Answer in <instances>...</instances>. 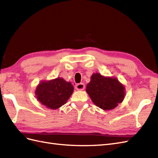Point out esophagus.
<instances>
[{"label":"esophagus","mask_w":158,"mask_h":158,"mask_svg":"<svg viewBox=\"0 0 158 158\" xmlns=\"http://www.w3.org/2000/svg\"><path fill=\"white\" fill-rule=\"evenodd\" d=\"M75 89L77 91H83L85 89V85L83 83H79L76 85Z\"/></svg>","instance_id":"1"}]
</instances>
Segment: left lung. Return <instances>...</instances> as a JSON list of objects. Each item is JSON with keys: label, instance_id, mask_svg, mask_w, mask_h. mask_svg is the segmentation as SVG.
Listing matches in <instances>:
<instances>
[{"label": "left lung", "instance_id": "1", "mask_svg": "<svg viewBox=\"0 0 158 158\" xmlns=\"http://www.w3.org/2000/svg\"><path fill=\"white\" fill-rule=\"evenodd\" d=\"M86 91L93 103L105 111L115 108L125 95V88L118 79L105 77L99 73H93Z\"/></svg>", "mask_w": 158, "mask_h": 158}]
</instances>
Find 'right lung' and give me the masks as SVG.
I'll return each mask as SVG.
<instances>
[{
    "label": "right lung",
    "mask_w": 158,
    "mask_h": 158,
    "mask_svg": "<svg viewBox=\"0 0 158 158\" xmlns=\"http://www.w3.org/2000/svg\"><path fill=\"white\" fill-rule=\"evenodd\" d=\"M73 86L63 78L41 81L35 89L37 101L51 110H56L65 104L73 92Z\"/></svg>",
    "instance_id": "right-lung-1"
}]
</instances>
